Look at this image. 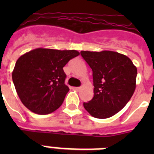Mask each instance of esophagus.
I'll return each mask as SVG.
<instances>
[{"mask_svg":"<svg viewBox=\"0 0 154 154\" xmlns=\"http://www.w3.org/2000/svg\"><path fill=\"white\" fill-rule=\"evenodd\" d=\"M72 89H74V90L79 91L80 89V87H72Z\"/></svg>","mask_w":154,"mask_h":154,"instance_id":"34e87169","label":"esophagus"}]
</instances>
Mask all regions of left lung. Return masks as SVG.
<instances>
[{
  "instance_id": "8db88e82",
  "label": "left lung",
  "mask_w": 154,
  "mask_h": 154,
  "mask_svg": "<svg viewBox=\"0 0 154 154\" xmlns=\"http://www.w3.org/2000/svg\"><path fill=\"white\" fill-rule=\"evenodd\" d=\"M92 70L94 96L84 108L98 119L109 118L119 112L136 89L137 69L126 55L112 51H82Z\"/></svg>"
}]
</instances>
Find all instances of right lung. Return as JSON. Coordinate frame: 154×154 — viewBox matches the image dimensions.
Wrapping results in <instances>:
<instances>
[{
    "instance_id": "right-lung-1",
    "label": "right lung",
    "mask_w": 154,
    "mask_h": 154,
    "mask_svg": "<svg viewBox=\"0 0 154 154\" xmlns=\"http://www.w3.org/2000/svg\"><path fill=\"white\" fill-rule=\"evenodd\" d=\"M79 55L76 50L38 48L21 55L14 68L12 79L25 107L40 115L59 108L69 91L63 67Z\"/></svg>"
}]
</instances>
